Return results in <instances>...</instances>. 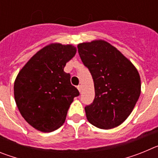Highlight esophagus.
<instances>
[{
    "instance_id": "obj_1",
    "label": "esophagus",
    "mask_w": 158,
    "mask_h": 158,
    "mask_svg": "<svg viewBox=\"0 0 158 158\" xmlns=\"http://www.w3.org/2000/svg\"><path fill=\"white\" fill-rule=\"evenodd\" d=\"M77 89L79 90V92H81L82 90V86L81 85H78L77 86Z\"/></svg>"
}]
</instances>
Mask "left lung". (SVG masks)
<instances>
[{
  "mask_svg": "<svg viewBox=\"0 0 158 158\" xmlns=\"http://www.w3.org/2000/svg\"><path fill=\"white\" fill-rule=\"evenodd\" d=\"M78 53L94 82L95 99L85 107L93 126L108 130L131 115L141 93V78L133 63L102 40L79 43Z\"/></svg>",
  "mask_w": 158,
  "mask_h": 158,
  "instance_id": "8db88e82",
  "label": "left lung"
}]
</instances>
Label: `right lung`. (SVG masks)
<instances>
[{
    "label": "right lung",
    "mask_w": 158,
    "mask_h": 158,
    "mask_svg": "<svg viewBox=\"0 0 158 158\" xmlns=\"http://www.w3.org/2000/svg\"><path fill=\"white\" fill-rule=\"evenodd\" d=\"M72 44L55 43L35 54L14 82V98L19 112L32 127L51 132L65 123L67 111L79 92L64 67L75 56Z\"/></svg>",
    "instance_id": "1"
}]
</instances>
